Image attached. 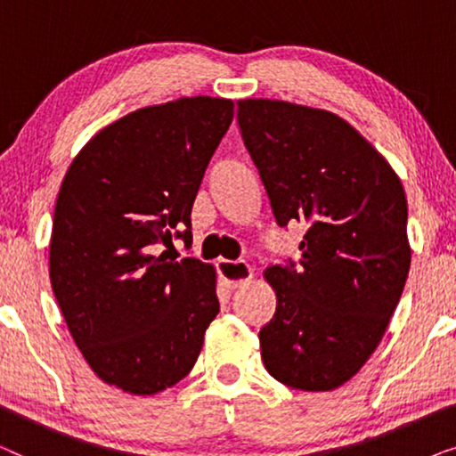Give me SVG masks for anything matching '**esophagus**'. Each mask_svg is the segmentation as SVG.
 <instances>
[{"instance_id": "esophagus-1", "label": "esophagus", "mask_w": 456, "mask_h": 456, "mask_svg": "<svg viewBox=\"0 0 456 456\" xmlns=\"http://www.w3.org/2000/svg\"><path fill=\"white\" fill-rule=\"evenodd\" d=\"M217 272H220V278L224 280V284H226L228 289H239L240 284H245L253 278V267L242 259L239 261L220 259L217 261Z\"/></svg>"}]
</instances>
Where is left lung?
<instances>
[{
    "label": "left lung",
    "mask_w": 456,
    "mask_h": 456,
    "mask_svg": "<svg viewBox=\"0 0 456 456\" xmlns=\"http://www.w3.org/2000/svg\"><path fill=\"white\" fill-rule=\"evenodd\" d=\"M236 105L276 222L309 226L298 264L265 270L278 305L259 332L261 359L290 388L334 390L376 351L407 282L401 178L332 111L273 99Z\"/></svg>",
    "instance_id": "1"
}]
</instances>
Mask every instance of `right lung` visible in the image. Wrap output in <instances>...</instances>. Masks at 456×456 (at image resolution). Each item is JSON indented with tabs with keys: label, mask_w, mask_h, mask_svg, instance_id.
Returning <instances> with one entry per match:
<instances>
[{
	"label": "right lung",
	"mask_w": 456,
	"mask_h": 456,
	"mask_svg": "<svg viewBox=\"0 0 456 456\" xmlns=\"http://www.w3.org/2000/svg\"><path fill=\"white\" fill-rule=\"evenodd\" d=\"M234 103L183 97L136 110L93 136L53 211L49 278L91 370L128 395L180 382L220 314L214 265L178 261L191 211Z\"/></svg>",
	"instance_id": "right-lung-1"
}]
</instances>
